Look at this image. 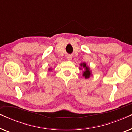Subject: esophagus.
Wrapping results in <instances>:
<instances>
[{"mask_svg": "<svg viewBox=\"0 0 132 132\" xmlns=\"http://www.w3.org/2000/svg\"><path fill=\"white\" fill-rule=\"evenodd\" d=\"M66 56H67V58L68 60H71V59H72V56L70 55H67Z\"/></svg>", "mask_w": 132, "mask_h": 132, "instance_id": "34e87169", "label": "esophagus"}]
</instances>
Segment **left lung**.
<instances>
[{
    "mask_svg": "<svg viewBox=\"0 0 132 132\" xmlns=\"http://www.w3.org/2000/svg\"><path fill=\"white\" fill-rule=\"evenodd\" d=\"M81 66H82L83 67L85 68V71H84V74H83V76H85V78H88V77H89L90 75H91V72L89 71V67H88L87 66H86V65L85 63H83V64H80Z\"/></svg>",
    "mask_w": 132,
    "mask_h": 132,
    "instance_id": "left-lung-1",
    "label": "left lung"
}]
</instances>
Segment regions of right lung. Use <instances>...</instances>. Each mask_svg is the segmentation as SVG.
<instances>
[{
    "mask_svg": "<svg viewBox=\"0 0 132 132\" xmlns=\"http://www.w3.org/2000/svg\"><path fill=\"white\" fill-rule=\"evenodd\" d=\"M49 70H50V69H49Z\"/></svg>",
    "mask_w": 132,
    "mask_h": 132,
    "instance_id": "add662e5",
    "label": "right lung"
}]
</instances>
